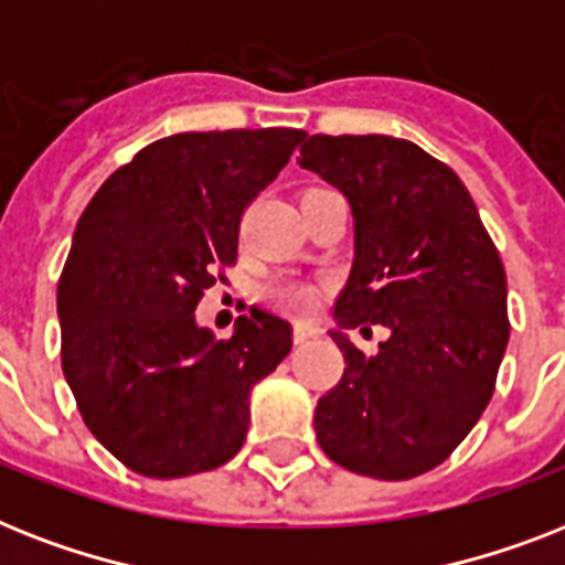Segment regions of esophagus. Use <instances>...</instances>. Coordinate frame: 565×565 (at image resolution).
<instances>
[{
	"instance_id": "1",
	"label": "esophagus",
	"mask_w": 565,
	"mask_h": 565,
	"mask_svg": "<svg viewBox=\"0 0 565 565\" xmlns=\"http://www.w3.org/2000/svg\"><path fill=\"white\" fill-rule=\"evenodd\" d=\"M315 335H318V327H311V323H297L295 327V344H306Z\"/></svg>"
}]
</instances>
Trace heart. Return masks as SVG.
I'll return each instance as SVG.
<instances>
[{
  "mask_svg": "<svg viewBox=\"0 0 565 565\" xmlns=\"http://www.w3.org/2000/svg\"><path fill=\"white\" fill-rule=\"evenodd\" d=\"M277 297L279 303L295 311H311L318 306V288L309 282H286V286H279Z\"/></svg>",
  "mask_w": 565,
  "mask_h": 565,
  "instance_id": "b5f03b06",
  "label": "heart"
}]
</instances>
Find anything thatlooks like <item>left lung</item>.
<instances>
[{"instance_id":"left-lung-1","label":"left lung","mask_w":565,"mask_h":565,"mask_svg":"<svg viewBox=\"0 0 565 565\" xmlns=\"http://www.w3.org/2000/svg\"><path fill=\"white\" fill-rule=\"evenodd\" d=\"M297 162L353 212V268L329 329L347 367L315 408L320 449L359 476H423L493 396L511 338L499 250L461 178L408 139L318 134ZM367 322L392 332L376 356L345 335Z\"/></svg>"}]
</instances>
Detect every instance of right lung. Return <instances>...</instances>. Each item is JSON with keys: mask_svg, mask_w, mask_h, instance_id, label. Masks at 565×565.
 Here are the masks:
<instances>
[{"mask_svg": "<svg viewBox=\"0 0 565 565\" xmlns=\"http://www.w3.org/2000/svg\"><path fill=\"white\" fill-rule=\"evenodd\" d=\"M306 139L295 128L174 134L104 180L57 286L63 376L98 444L139 476L227 463L250 391L291 353V323L250 309L218 341L195 309L233 265L245 206Z\"/></svg>", "mask_w": 565, "mask_h": 565, "instance_id": "1", "label": "right lung"}]
</instances>
